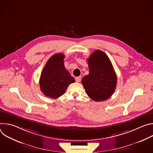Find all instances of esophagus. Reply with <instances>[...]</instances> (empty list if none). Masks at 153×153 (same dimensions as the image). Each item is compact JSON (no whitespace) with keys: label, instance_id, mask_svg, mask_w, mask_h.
Masks as SVG:
<instances>
[{"label":"esophagus","instance_id":"1","mask_svg":"<svg viewBox=\"0 0 153 153\" xmlns=\"http://www.w3.org/2000/svg\"><path fill=\"white\" fill-rule=\"evenodd\" d=\"M76 81L77 82H80V81L81 80V76H78V77H76Z\"/></svg>","mask_w":153,"mask_h":153}]
</instances>
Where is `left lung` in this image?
<instances>
[{
    "instance_id": "obj_1",
    "label": "left lung",
    "mask_w": 153,
    "mask_h": 153,
    "mask_svg": "<svg viewBox=\"0 0 153 153\" xmlns=\"http://www.w3.org/2000/svg\"><path fill=\"white\" fill-rule=\"evenodd\" d=\"M87 61L89 74L82 79L86 93L94 101L105 100L112 96L117 85V76L113 65L107 55L98 50Z\"/></svg>"
}]
</instances>
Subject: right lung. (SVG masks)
<instances>
[{"label": "right lung", "instance_id": "obj_1", "mask_svg": "<svg viewBox=\"0 0 153 153\" xmlns=\"http://www.w3.org/2000/svg\"><path fill=\"white\" fill-rule=\"evenodd\" d=\"M64 55L58 53L47 61L40 75L39 83L45 96L57 99L62 96L74 79L64 66Z\"/></svg>", "mask_w": 153, "mask_h": 153}]
</instances>
